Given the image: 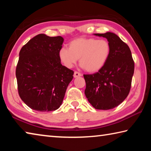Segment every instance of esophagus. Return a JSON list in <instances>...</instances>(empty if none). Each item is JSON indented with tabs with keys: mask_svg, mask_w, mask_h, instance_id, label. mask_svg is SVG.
<instances>
[{
	"mask_svg": "<svg viewBox=\"0 0 151 151\" xmlns=\"http://www.w3.org/2000/svg\"><path fill=\"white\" fill-rule=\"evenodd\" d=\"M73 76H74V77H75V78H76V77H78V76H81L82 75H81L80 73L77 72V71H75V72L74 73V75Z\"/></svg>",
	"mask_w": 151,
	"mask_h": 151,
	"instance_id": "obj_1",
	"label": "esophagus"
}]
</instances>
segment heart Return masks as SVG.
<instances>
[{
  "label": "heart",
  "instance_id": "heart-1",
  "mask_svg": "<svg viewBox=\"0 0 151 151\" xmlns=\"http://www.w3.org/2000/svg\"><path fill=\"white\" fill-rule=\"evenodd\" d=\"M111 52V45L105 39L78 38L69 42L68 48H60L58 57L61 63L69 68L79 58L82 68L88 73H96L106 65Z\"/></svg>",
  "mask_w": 151,
  "mask_h": 151
}]
</instances>
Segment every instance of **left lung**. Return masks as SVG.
Here are the masks:
<instances>
[{"label":"left lung","mask_w":151,"mask_h":151,"mask_svg":"<svg viewBox=\"0 0 151 151\" xmlns=\"http://www.w3.org/2000/svg\"><path fill=\"white\" fill-rule=\"evenodd\" d=\"M106 38L111 47V55L106 65L93 75H84L85 94L94 109L109 110L124 101L131 87L134 63L131 51L114 33L94 34Z\"/></svg>","instance_id":"obj_1"}]
</instances>
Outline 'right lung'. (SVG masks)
Segmentation results:
<instances>
[{"instance_id": "add662e5", "label": "right lung", "mask_w": 151, "mask_h": 151, "mask_svg": "<svg viewBox=\"0 0 151 151\" xmlns=\"http://www.w3.org/2000/svg\"><path fill=\"white\" fill-rule=\"evenodd\" d=\"M62 37L39 34L22 47L16 68L18 91L22 101L35 111H55L62 104L74 72L58 57Z\"/></svg>"}]
</instances>
